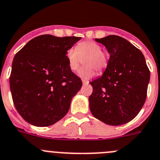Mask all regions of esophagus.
Listing matches in <instances>:
<instances>
[{"label": "esophagus", "instance_id": "1", "mask_svg": "<svg viewBox=\"0 0 160 160\" xmlns=\"http://www.w3.org/2000/svg\"><path fill=\"white\" fill-rule=\"evenodd\" d=\"M82 84L83 85H88V84H89V81H87V80H84V79H83Z\"/></svg>", "mask_w": 160, "mask_h": 160}]
</instances>
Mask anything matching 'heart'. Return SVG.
I'll list each match as a JSON object with an SVG mask.
<instances>
[{"label":"heart","instance_id":"obj_1","mask_svg":"<svg viewBox=\"0 0 160 160\" xmlns=\"http://www.w3.org/2000/svg\"><path fill=\"white\" fill-rule=\"evenodd\" d=\"M102 46L94 41H82L78 43L76 48H70L66 52L67 62L72 71L78 70L84 60L86 67L80 69L78 75L83 79H89L93 77L95 70L102 72L108 66L109 58L105 51H102Z\"/></svg>","mask_w":160,"mask_h":160}]
</instances>
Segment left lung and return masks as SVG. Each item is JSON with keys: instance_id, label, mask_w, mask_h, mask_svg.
Instances as JSON below:
<instances>
[{"instance_id": "8db88e82", "label": "left lung", "mask_w": 160, "mask_h": 160, "mask_svg": "<svg viewBox=\"0 0 160 160\" xmlns=\"http://www.w3.org/2000/svg\"><path fill=\"white\" fill-rule=\"evenodd\" d=\"M110 54L102 77L90 82V109L97 119L121 125L134 119L147 98L150 70L141 51L118 36L95 39Z\"/></svg>"}]
</instances>
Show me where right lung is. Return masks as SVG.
Listing matches in <instances>:
<instances>
[{"mask_svg": "<svg viewBox=\"0 0 160 160\" xmlns=\"http://www.w3.org/2000/svg\"><path fill=\"white\" fill-rule=\"evenodd\" d=\"M80 39L42 35L16 54L10 90L17 112L28 123L46 127L67 113L82 82L69 67L66 52Z\"/></svg>", "mask_w": 160, "mask_h": 160, "instance_id": "1", "label": "right lung"}]
</instances>
